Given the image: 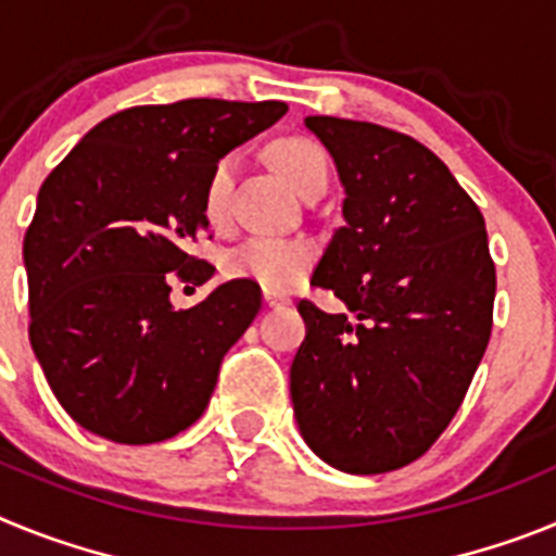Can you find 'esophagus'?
I'll list each match as a JSON object with an SVG mask.
<instances>
[{"label": "esophagus", "instance_id": "34e87169", "mask_svg": "<svg viewBox=\"0 0 556 556\" xmlns=\"http://www.w3.org/2000/svg\"><path fill=\"white\" fill-rule=\"evenodd\" d=\"M289 298L287 294H281V292H269V289H264V306L267 308H281V306H289Z\"/></svg>", "mask_w": 556, "mask_h": 556}]
</instances>
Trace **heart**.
Listing matches in <instances>:
<instances>
[{
	"instance_id": "1",
	"label": "heart",
	"mask_w": 556,
	"mask_h": 556,
	"mask_svg": "<svg viewBox=\"0 0 556 556\" xmlns=\"http://www.w3.org/2000/svg\"><path fill=\"white\" fill-rule=\"evenodd\" d=\"M239 159L225 155L205 184L203 208L208 223H223L228 214V194ZM275 164L289 184L306 198L308 191L328 184V159L320 147L308 139H283L275 147ZM314 262L312 244L287 236H250L225 253V273L239 281H250L269 292H289L306 278Z\"/></svg>"
}]
</instances>
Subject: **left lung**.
I'll return each mask as SVG.
<instances>
[{"label": "left lung", "mask_w": 556, "mask_h": 556, "mask_svg": "<svg viewBox=\"0 0 556 556\" xmlns=\"http://www.w3.org/2000/svg\"><path fill=\"white\" fill-rule=\"evenodd\" d=\"M331 152L342 228L314 269L348 312L301 301L289 370L308 448L345 473L424 456L468 392L493 328L484 217L429 147L370 122L308 116Z\"/></svg>", "instance_id": "left-lung-1"}]
</instances>
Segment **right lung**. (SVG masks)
<instances>
[{
	"label": "right lung",
	"instance_id": "1",
	"mask_svg": "<svg viewBox=\"0 0 556 556\" xmlns=\"http://www.w3.org/2000/svg\"><path fill=\"white\" fill-rule=\"evenodd\" d=\"M287 111L273 100L127 108L49 172L24 236L29 345L86 431L147 445L203 415L262 292L228 281L178 312L166 275L200 283L214 275L184 250L208 228L211 169Z\"/></svg>",
	"mask_w": 556,
	"mask_h": 556
}]
</instances>
